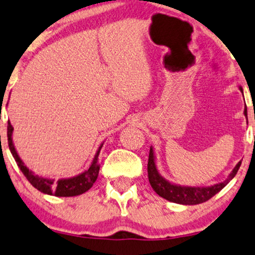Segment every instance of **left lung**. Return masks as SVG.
Returning a JSON list of instances; mask_svg holds the SVG:
<instances>
[{"instance_id":"8db88e82","label":"left lung","mask_w":255,"mask_h":255,"mask_svg":"<svg viewBox=\"0 0 255 255\" xmlns=\"http://www.w3.org/2000/svg\"><path fill=\"white\" fill-rule=\"evenodd\" d=\"M239 90L243 92V87L239 86ZM244 114L247 117V111L245 108ZM240 165H242V161L234 167V169L231 171V174L227 176V178L222 183H217L211 186H185L175 184V183L169 182L163 176L159 174L156 167V157L155 152L152 147H150V151H149V159H148V178L149 183H150L151 188L154 191L161 196L162 198L167 199L169 202L176 203V204L182 205H197L209 201L212 198L216 193H218L220 190L225 188L229 184L230 181H232L234 176L238 172Z\"/></svg>"}]
</instances>
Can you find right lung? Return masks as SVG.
<instances>
[{"mask_svg": "<svg viewBox=\"0 0 255 255\" xmlns=\"http://www.w3.org/2000/svg\"><path fill=\"white\" fill-rule=\"evenodd\" d=\"M12 131L13 128L10 122H8V144L9 149L11 151V154L15 158V161L18 165V168L21 169L23 175L25 176L26 179L31 183L32 186H35L37 190H39L40 192L45 193V195L50 196H56V197H73V196H79L81 193L86 192L92 188L94 182L97 181L98 175H99V169L100 165L98 164V157H99L100 150L103 148L104 143L100 144V147L98 148V150L94 155V158L91 165L88 167L87 170L81 172V174L73 176V177L69 178H60L58 181H54L53 178H46L42 177V176L36 175L35 172L26 167L24 162L22 161L18 154H17L15 145L12 142Z\"/></svg>", "mask_w": 255, "mask_h": 255, "instance_id": "add662e5", "label": "right lung"}]
</instances>
